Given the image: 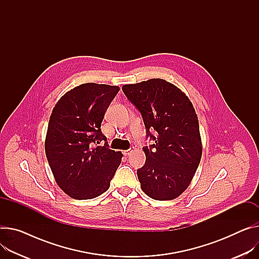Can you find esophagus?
<instances>
[{
  "label": "esophagus",
  "mask_w": 259,
  "mask_h": 259,
  "mask_svg": "<svg viewBox=\"0 0 259 259\" xmlns=\"http://www.w3.org/2000/svg\"><path fill=\"white\" fill-rule=\"evenodd\" d=\"M133 150H134V147H133V148H130V149H127V150H124V151H123V154H124V155H130V154L133 152Z\"/></svg>",
  "instance_id": "1"
}]
</instances>
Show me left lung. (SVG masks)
Wrapping results in <instances>:
<instances>
[{
  "mask_svg": "<svg viewBox=\"0 0 259 259\" xmlns=\"http://www.w3.org/2000/svg\"><path fill=\"white\" fill-rule=\"evenodd\" d=\"M122 91L141 113L152 141L143 147L146 161L137 170L141 188L154 200H172L189 187L201 160L195 109L180 88L162 78L124 85Z\"/></svg>",
  "mask_w": 259,
  "mask_h": 259,
  "instance_id": "8db88e82",
  "label": "left lung"
}]
</instances>
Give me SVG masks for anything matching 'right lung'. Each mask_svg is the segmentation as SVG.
<instances>
[{
    "mask_svg": "<svg viewBox=\"0 0 259 259\" xmlns=\"http://www.w3.org/2000/svg\"><path fill=\"white\" fill-rule=\"evenodd\" d=\"M118 91V86L86 83L65 93L53 109L46 154L56 183L71 198L105 193L121 163L122 153L109 148L101 130Z\"/></svg>",
    "mask_w": 259,
    "mask_h": 259,
    "instance_id": "obj_1",
    "label": "right lung"
}]
</instances>
